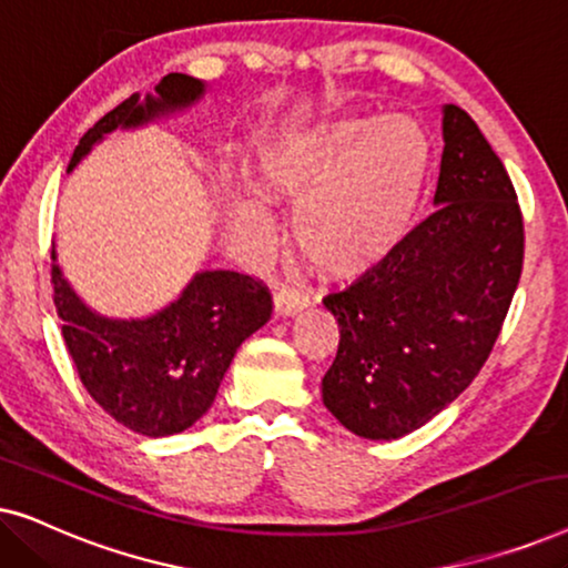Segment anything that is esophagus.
<instances>
[{
    "label": "esophagus",
    "instance_id": "esophagus-1",
    "mask_svg": "<svg viewBox=\"0 0 568 568\" xmlns=\"http://www.w3.org/2000/svg\"><path fill=\"white\" fill-rule=\"evenodd\" d=\"M307 307V297L294 286H278L274 292V310L282 317H294Z\"/></svg>",
    "mask_w": 568,
    "mask_h": 568
}]
</instances>
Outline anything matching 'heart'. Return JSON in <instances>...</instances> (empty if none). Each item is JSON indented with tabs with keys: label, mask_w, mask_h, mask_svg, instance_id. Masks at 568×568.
<instances>
[{
	"label": "heart",
	"mask_w": 568,
	"mask_h": 568,
	"mask_svg": "<svg viewBox=\"0 0 568 568\" xmlns=\"http://www.w3.org/2000/svg\"><path fill=\"white\" fill-rule=\"evenodd\" d=\"M255 185L222 196L224 220L245 245L271 235V201L297 204L292 235L310 266L356 278L408 237L432 170V144L408 115L344 113L271 131L253 150Z\"/></svg>",
	"instance_id": "b5f03b06"
}]
</instances>
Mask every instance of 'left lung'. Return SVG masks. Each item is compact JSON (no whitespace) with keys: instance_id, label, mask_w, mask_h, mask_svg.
Listing matches in <instances>:
<instances>
[{"instance_id":"8db88e82","label":"left lung","mask_w":568,"mask_h":568,"mask_svg":"<svg viewBox=\"0 0 568 568\" xmlns=\"http://www.w3.org/2000/svg\"><path fill=\"white\" fill-rule=\"evenodd\" d=\"M434 214L323 305L338 354L323 403L364 439L422 429L473 383L523 274L525 230L501 160L463 108H442Z\"/></svg>"}]
</instances>
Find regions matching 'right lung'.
<instances>
[{
  "label": "right lung",
  "instance_id": "right-lung-1",
  "mask_svg": "<svg viewBox=\"0 0 568 568\" xmlns=\"http://www.w3.org/2000/svg\"><path fill=\"white\" fill-rule=\"evenodd\" d=\"M206 95V82L168 74L154 92H139L105 113L74 146L67 173L113 131L189 111ZM53 305L61 336L92 400L126 429L144 437L181 434L212 408L240 344L271 317V294L237 271H196L183 292L146 317H108L92 310L51 251Z\"/></svg>",
  "mask_w": 568,
  "mask_h": 568
}]
</instances>
